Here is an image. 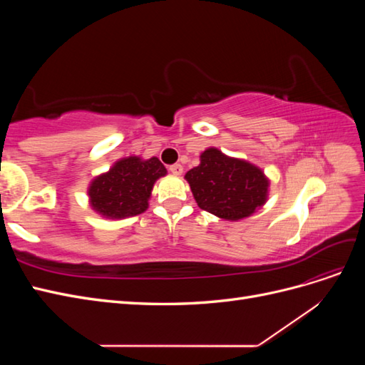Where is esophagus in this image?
Wrapping results in <instances>:
<instances>
[{"label":"esophagus","mask_w":365,"mask_h":365,"mask_svg":"<svg viewBox=\"0 0 365 365\" xmlns=\"http://www.w3.org/2000/svg\"><path fill=\"white\" fill-rule=\"evenodd\" d=\"M169 170H170V173L180 176L182 173V165L181 164H173V165H170Z\"/></svg>","instance_id":"34e87169"}]
</instances>
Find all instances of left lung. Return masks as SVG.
<instances>
[{"label": "left lung", "instance_id": "left-lung-1", "mask_svg": "<svg viewBox=\"0 0 365 365\" xmlns=\"http://www.w3.org/2000/svg\"><path fill=\"white\" fill-rule=\"evenodd\" d=\"M200 161L184 176L200 208L236 222L267 204L269 178L259 165L228 157L217 148L205 149Z\"/></svg>", "mask_w": 365, "mask_h": 365}]
</instances>
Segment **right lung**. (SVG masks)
I'll use <instances>...</instances> for the list:
<instances>
[{
	"instance_id": "obj_1",
	"label": "right lung",
	"mask_w": 365,
	"mask_h": 365,
	"mask_svg": "<svg viewBox=\"0 0 365 365\" xmlns=\"http://www.w3.org/2000/svg\"><path fill=\"white\" fill-rule=\"evenodd\" d=\"M168 175L157 157L130 155L94 176L88 185L90 207L106 219H125L145 213L157 180Z\"/></svg>"
}]
</instances>
